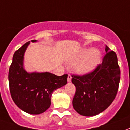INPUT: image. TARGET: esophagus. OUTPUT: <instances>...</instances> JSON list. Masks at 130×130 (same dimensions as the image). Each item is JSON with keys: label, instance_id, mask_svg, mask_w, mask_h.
Returning <instances> with one entry per match:
<instances>
[{"label": "esophagus", "instance_id": "1", "mask_svg": "<svg viewBox=\"0 0 130 130\" xmlns=\"http://www.w3.org/2000/svg\"><path fill=\"white\" fill-rule=\"evenodd\" d=\"M71 79H72V76H71V75L68 74V79H67V81H68V83H70V82H71Z\"/></svg>", "mask_w": 130, "mask_h": 130}]
</instances>
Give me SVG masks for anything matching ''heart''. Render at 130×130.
I'll use <instances>...</instances> for the list:
<instances>
[{
  "label": "heart",
  "instance_id": "obj_1",
  "mask_svg": "<svg viewBox=\"0 0 130 130\" xmlns=\"http://www.w3.org/2000/svg\"><path fill=\"white\" fill-rule=\"evenodd\" d=\"M101 53L97 49L85 47L68 60V63L74 64L73 68L76 74H85L91 72L100 62Z\"/></svg>",
  "mask_w": 130,
  "mask_h": 130
}]
</instances>
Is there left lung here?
Masks as SVG:
<instances>
[{
  "label": "left lung",
  "instance_id": "left-lung-1",
  "mask_svg": "<svg viewBox=\"0 0 130 130\" xmlns=\"http://www.w3.org/2000/svg\"><path fill=\"white\" fill-rule=\"evenodd\" d=\"M102 63L92 72L83 76H72L76 87L73 108L83 116H95L110 106L118 91L120 68L117 57L106 45Z\"/></svg>",
  "mask_w": 130,
  "mask_h": 130
}]
</instances>
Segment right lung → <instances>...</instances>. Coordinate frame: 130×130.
Instances as JSON below:
<instances>
[{
    "instance_id": "1",
    "label": "right lung",
    "mask_w": 130,
    "mask_h": 130,
    "mask_svg": "<svg viewBox=\"0 0 130 130\" xmlns=\"http://www.w3.org/2000/svg\"><path fill=\"white\" fill-rule=\"evenodd\" d=\"M30 43H25L15 52L9 71V83L12 99L18 107L29 114L39 115L49 108L53 91L66 85L68 74L57 76L49 72L26 71L24 54Z\"/></svg>"
}]
</instances>
